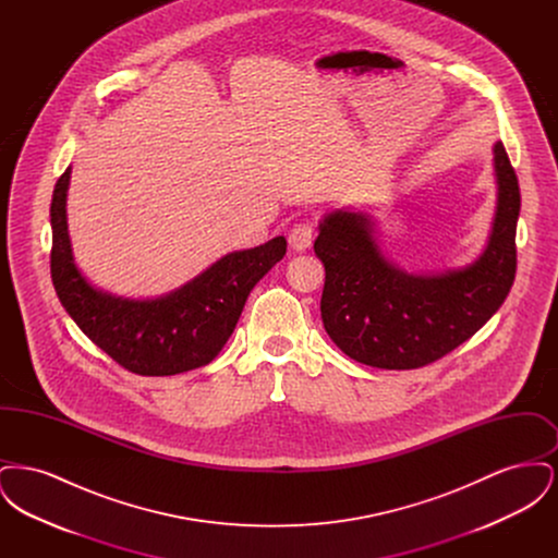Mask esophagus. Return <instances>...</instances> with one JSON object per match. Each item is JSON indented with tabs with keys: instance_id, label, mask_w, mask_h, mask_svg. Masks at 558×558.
<instances>
[{
	"instance_id": "1",
	"label": "esophagus",
	"mask_w": 558,
	"mask_h": 558,
	"mask_svg": "<svg viewBox=\"0 0 558 558\" xmlns=\"http://www.w3.org/2000/svg\"><path fill=\"white\" fill-rule=\"evenodd\" d=\"M312 240H314V223L312 221H301L296 223L289 234V242H291L294 251H307L312 246Z\"/></svg>"
}]
</instances>
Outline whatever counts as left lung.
I'll return each mask as SVG.
<instances>
[{"label": "left lung", "instance_id": "1", "mask_svg": "<svg viewBox=\"0 0 558 558\" xmlns=\"http://www.w3.org/2000/svg\"><path fill=\"white\" fill-rule=\"evenodd\" d=\"M498 203L492 234L475 264L446 274H408L389 262L371 215L328 213L314 251L326 280L319 301L328 337L372 368L412 371L469 341L514 282L521 192L502 142L494 146Z\"/></svg>", "mask_w": 558, "mask_h": 558}]
</instances>
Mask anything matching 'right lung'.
I'll use <instances>...</instances> for the list:
<instances>
[{"label": "right lung", "mask_w": 558, "mask_h": 558, "mask_svg": "<svg viewBox=\"0 0 558 558\" xmlns=\"http://www.w3.org/2000/svg\"><path fill=\"white\" fill-rule=\"evenodd\" d=\"M69 180L71 167L58 178L50 207V269L66 314L125 371L171 376L207 366L232 337L248 292L287 255V239L228 253L157 299L114 296L94 289L75 266L66 226Z\"/></svg>", "instance_id": "right-lung-1"}]
</instances>
